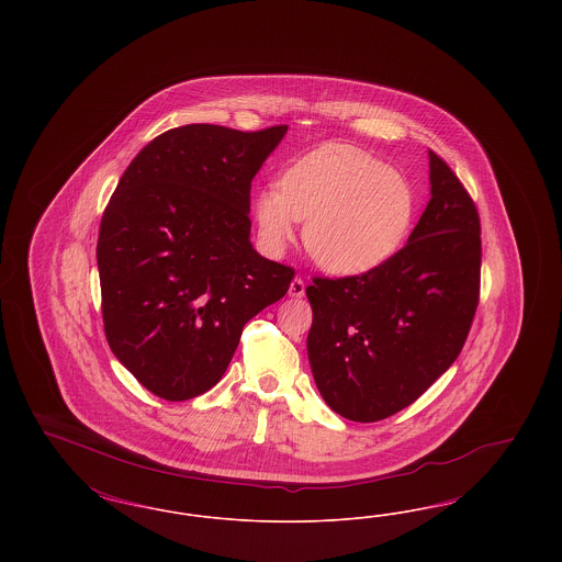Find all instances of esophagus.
Instances as JSON below:
<instances>
[{
  "instance_id": "obj_1",
  "label": "esophagus",
  "mask_w": 562,
  "mask_h": 562,
  "mask_svg": "<svg viewBox=\"0 0 562 562\" xmlns=\"http://www.w3.org/2000/svg\"><path fill=\"white\" fill-rule=\"evenodd\" d=\"M289 294L294 296V299H301L305 294V282L301 278H293V282L289 286Z\"/></svg>"
}]
</instances>
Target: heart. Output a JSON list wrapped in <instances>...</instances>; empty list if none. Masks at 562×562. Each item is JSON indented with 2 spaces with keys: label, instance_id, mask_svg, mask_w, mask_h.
Here are the masks:
<instances>
[{
  "label": "heart",
  "instance_id": "obj_1",
  "mask_svg": "<svg viewBox=\"0 0 562 562\" xmlns=\"http://www.w3.org/2000/svg\"><path fill=\"white\" fill-rule=\"evenodd\" d=\"M261 241L282 252L305 221L303 244L322 269L358 276L383 266L406 240L415 193L401 172L351 147H321L294 161L280 188L255 202Z\"/></svg>",
  "mask_w": 562,
  "mask_h": 562
}]
</instances>
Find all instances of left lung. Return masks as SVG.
<instances>
[{"mask_svg":"<svg viewBox=\"0 0 562 562\" xmlns=\"http://www.w3.org/2000/svg\"><path fill=\"white\" fill-rule=\"evenodd\" d=\"M401 248L362 276L314 278L307 356L324 402L371 424L417 401L463 348L481 293V218L447 161Z\"/></svg>","mask_w":562,"mask_h":562,"instance_id":"obj_1","label":"left lung"}]
</instances>
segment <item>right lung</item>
I'll list each match as a JSON object with an SVG mask.
<instances>
[{
  "label": "right lung",
  "instance_id": "add662e5",
  "mask_svg": "<svg viewBox=\"0 0 562 562\" xmlns=\"http://www.w3.org/2000/svg\"><path fill=\"white\" fill-rule=\"evenodd\" d=\"M286 131H166L109 200L97 244L109 348L164 401L216 385L244 324L291 286L294 269L252 248L248 216L250 183Z\"/></svg>",
  "mask_w": 562,
  "mask_h": 562
}]
</instances>
